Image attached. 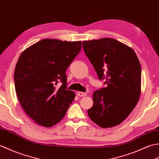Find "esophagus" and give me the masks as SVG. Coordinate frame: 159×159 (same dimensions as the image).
I'll return each mask as SVG.
<instances>
[{
    "label": "esophagus",
    "mask_w": 159,
    "mask_h": 159,
    "mask_svg": "<svg viewBox=\"0 0 159 159\" xmlns=\"http://www.w3.org/2000/svg\"><path fill=\"white\" fill-rule=\"evenodd\" d=\"M77 95L78 97H85L87 95V93H82V92H77Z\"/></svg>",
    "instance_id": "1"
}]
</instances>
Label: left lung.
Returning <instances> with one entry per match:
<instances>
[{
    "mask_svg": "<svg viewBox=\"0 0 159 159\" xmlns=\"http://www.w3.org/2000/svg\"><path fill=\"white\" fill-rule=\"evenodd\" d=\"M84 52L99 80L107 86L94 91L88 110L91 120L102 128L122 122L131 113L141 94L142 70L131 48L114 39L84 41Z\"/></svg>",
    "mask_w": 159,
    "mask_h": 159,
    "instance_id": "obj_1",
    "label": "left lung"
}]
</instances>
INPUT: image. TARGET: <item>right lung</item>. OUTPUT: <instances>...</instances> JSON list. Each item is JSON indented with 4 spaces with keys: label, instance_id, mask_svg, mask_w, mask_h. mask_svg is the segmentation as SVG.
Listing matches in <instances>:
<instances>
[{
    "label": "right lung",
    "instance_id": "right-lung-1",
    "mask_svg": "<svg viewBox=\"0 0 159 159\" xmlns=\"http://www.w3.org/2000/svg\"><path fill=\"white\" fill-rule=\"evenodd\" d=\"M82 48V41L45 39L26 48L14 71L21 106L37 125L51 127L64 118L75 97L66 90V70ZM62 82L60 88L57 83Z\"/></svg>",
    "mask_w": 159,
    "mask_h": 159
}]
</instances>
